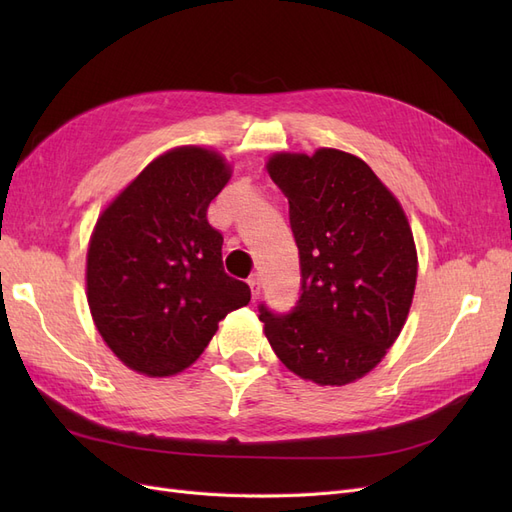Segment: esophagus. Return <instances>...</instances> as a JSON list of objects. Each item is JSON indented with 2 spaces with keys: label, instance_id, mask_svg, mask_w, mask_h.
Wrapping results in <instances>:
<instances>
[{
  "label": "esophagus",
  "instance_id": "obj_1",
  "mask_svg": "<svg viewBox=\"0 0 512 512\" xmlns=\"http://www.w3.org/2000/svg\"><path fill=\"white\" fill-rule=\"evenodd\" d=\"M247 284H250V290H252V299H258V297H260V290H262V284H260V277H258V275H254V277H252V280H250V282H247Z\"/></svg>",
  "mask_w": 512,
  "mask_h": 512
}]
</instances>
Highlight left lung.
<instances>
[{"label": "left lung", "mask_w": 512, "mask_h": 512, "mask_svg": "<svg viewBox=\"0 0 512 512\" xmlns=\"http://www.w3.org/2000/svg\"><path fill=\"white\" fill-rule=\"evenodd\" d=\"M269 177L288 198L301 258V299L288 316L260 305L273 352L320 386L367 376L408 320L418 256L395 194L359 156L280 151Z\"/></svg>", "instance_id": "8db88e82"}]
</instances>
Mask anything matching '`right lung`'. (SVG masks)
Here are the masks:
<instances>
[{
  "label": "right lung",
  "mask_w": 512,
  "mask_h": 512,
  "mask_svg": "<svg viewBox=\"0 0 512 512\" xmlns=\"http://www.w3.org/2000/svg\"><path fill=\"white\" fill-rule=\"evenodd\" d=\"M230 177L220 151L168 149L102 209L91 232L89 312L104 344L138 374L188 369L220 320L252 299L250 286L224 273V237L207 222Z\"/></svg>",
  "instance_id": "1"
}]
</instances>
